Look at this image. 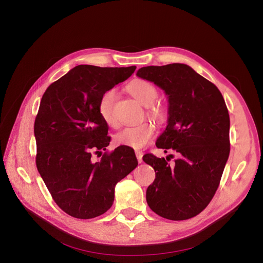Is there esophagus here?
Returning <instances> with one entry per match:
<instances>
[{
  "mask_svg": "<svg viewBox=\"0 0 263 263\" xmlns=\"http://www.w3.org/2000/svg\"><path fill=\"white\" fill-rule=\"evenodd\" d=\"M135 154H136V157H137V160H138V162L139 163H141V161H142V156H144V154H142L141 153V151H136V153H135Z\"/></svg>",
  "mask_w": 263,
  "mask_h": 263,
  "instance_id": "esophagus-1",
  "label": "esophagus"
}]
</instances>
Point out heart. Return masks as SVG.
<instances>
[{"label": "heart", "mask_w": 263, "mask_h": 263, "mask_svg": "<svg viewBox=\"0 0 263 263\" xmlns=\"http://www.w3.org/2000/svg\"><path fill=\"white\" fill-rule=\"evenodd\" d=\"M129 93L140 104L147 107V116L156 122L161 123L166 117V112L163 106L156 104L159 98L157 86L146 80H135L127 86ZM116 91L110 89L102 94L99 102V113L103 121L110 127L117 126V118L115 115ZM155 126L149 123H142L137 126L125 127L114 136V141L117 146L129 147L134 149H141L147 146L155 136Z\"/></svg>", "instance_id": "heart-1"}]
</instances>
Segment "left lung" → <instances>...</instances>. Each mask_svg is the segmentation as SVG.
I'll return each mask as SVG.
<instances>
[{
    "label": "left lung",
    "mask_w": 263,
    "mask_h": 263,
    "mask_svg": "<svg viewBox=\"0 0 263 263\" xmlns=\"http://www.w3.org/2000/svg\"><path fill=\"white\" fill-rule=\"evenodd\" d=\"M169 99L168 125L156 146L179 158L170 166L164 158L147 154L156 179L146 192L159 216L184 220L200 214L218 189L230 151L229 114L217 86L183 63L150 66L137 71ZM172 156V155H171Z\"/></svg>",
    "instance_id": "8db88e82"
}]
</instances>
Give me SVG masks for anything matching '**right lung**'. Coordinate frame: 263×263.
<instances>
[{"label": "right lung", "instance_id": "obj_1", "mask_svg": "<svg viewBox=\"0 0 263 263\" xmlns=\"http://www.w3.org/2000/svg\"><path fill=\"white\" fill-rule=\"evenodd\" d=\"M136 67L80 65L51 83L44 93L34 133L36 165L53 201L80 219L98 217L114 202L117 182L136 168L134 150H106L108 126L99 113L102 94L127 80Z\"/></svg>", "mask_w": 263, "mask_h": 263}]
</instances>
